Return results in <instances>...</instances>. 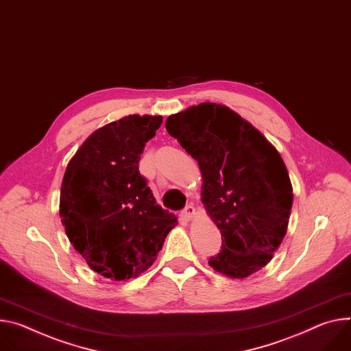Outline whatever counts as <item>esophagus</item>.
<instances>
[{"label": "esophagus", "instance_id": "obj_1", "mask_svg": "<svg viewBox=\"0 0 351 351\" xmlns=\"http://www.w3.org/2000/svg\"><path fill=\"white\" fill-rule=\"evenodd\" d=\"M195 214H196V211H195V207H193L192 204L186 206V207H184V210L180 213V215H182V217H183V219H186V221H190V219H192V218L195 217Z\"/></svg>", "mask_w": 351, "mask_h": 351}]
</instances>
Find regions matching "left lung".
<instances>
[{"instance_id": "obj_1", "label": "left lung", "mask_w": 351, "mask_h": 351, "mask_svg": "<svg viewBox=\"0 0 351 351\" xmlns=\"http://www.w3.org/2000/svg\"><path fill=\"white\" fill-rule=\"evenodd\" d=\"M165 127L202 171V202L222 239L208 265L231 278L259 271L285 237L293 207L280 154L224 105L192 106L169 116Z\"/></svg>"}]
</instances>
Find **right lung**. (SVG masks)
I'll return each instance as SVG.
<instances>
[{
  "mask_svg": "<svg viewBox=\"0 0 351 351\" xmlns=\"http://www.w3.org/2000/svg\"><path fill=\"white\" fill-rule=\"evenodd\" d=\"M162 116L130 114L93 132L67 165L60 192L66 234L88 266L110 280L145 271L178 218L156 204L138 162Z\"/></svg>",
  "mask_w": 351,
  "mask_h": 351,
  "instance_id": "obj_1",
  "label": "right lung"
}]
</instances>
